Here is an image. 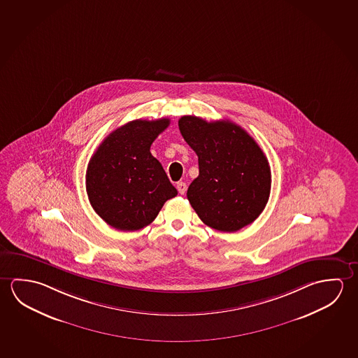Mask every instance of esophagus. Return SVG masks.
<instances>
[{
	"instance_id": "esophagus-1",
	"label": "esophagus",
	"mask_w": 358,
	"mask_h": 358,
	"mask_svg": "<svg viewBox=\"0 0 358 358\" xmlns=\"http://www.w3.org/2000/svg\"><path fill=\"white\" fill-rule=\"evenodd\" d=\"M176 187L180 194H185L187 191V185L185 182H177Z\"/></svg>"
}]
</instances>
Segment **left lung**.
Returning a JSON list of instances; mask_svg holds the SVG:
<instances>
[{"label": "left lung", "mask_w": 358, "mask_h": 358, "mask_svg": "<svg viewBox=\"0 0 358 358\" xmlns=\"http://www.w3.org/2000/svg\"><path fill=\"white\" fill-rule=\"evenodd\" d=\"M178 127L199 156V177L187 199L201 221L222 232L252 223L271 192L270 164L261 147L231 121L182 116Z\"/></svg>", "instance_id": "left-lung-1"}]
</instances>
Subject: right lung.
<instances>
[{"mask_svg": "<svg viewBox=\"0 0 358 358\" xmlns=\"http://www.w3.org/2000/svg\"><path fill=\"white\" fill-rule=\"evenodd\" d=\"M169 118L135 120L112 131L92 155L86 191L94 212L113 229L137 231L152 222L177 194L150 148Z\"/></svg>", "mask_w": 358, "mask_h": 358, "instance_id": "1", "label": "right lung"}]
</instances>
